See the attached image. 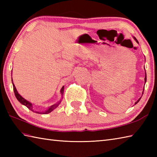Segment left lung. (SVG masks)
Listing matches in <instances>:
<instances>
[{
  "instance_id": "8db88e82",
  "label": "left lung",
  "mask_w": 157,
  "mask_h": 157,
  "mask_svg": "<svg viewBox=\"0 0 157 157\" xmlns=\"http://www.w3.org/2000/svg\"><path fill=\"white\" fill-rule=\"evenodd\" d=\"M134 39L136 40V42H137L138 43V40H136V38H134ZM144 79H145V82H146V75L145 76V78H144ZM142 94H143V92H142ZM140 98H139V99L138 100V101H136V102H135V104H137V103H138V102L140 101Z\"/></svg>"
}]
</instances>
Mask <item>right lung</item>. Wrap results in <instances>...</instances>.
I'll use <instances>...</instances> for the list:
<instances>
[{
  "label": "right lung",
  "instance_id": "add662e5",
  "mask_svg": "<svg viewBox=\"0 0 157 157\" xmlns=\"http://www.w3.org/2000/svg\"><path fill=\"white\" fill-rule=\"evenodd\" d=\"M12 83H13V90H14V93H15V97L17 98V99L18 100L19 102L20 103H21L22 105H25V106H27V107H28L29 109H30L31 111H32L33 112H36V111H34V110H33V109H32V103H31V102H28V101H26L25 99H24V98H23L22 97V96H21L19 95V93L17 92V90H16V88H15V86L14 84H13V79H12ZM63 90H64V86H63L62 88H61V94H63ZM60 103H61V101H59V102H56V104L52 105L51 106H50V107H49L47 110H46V111H44V112H40V113H39V112H36V113H39V114H48V113H51V111H53V110L55 109L56 107H57V106L59 105Z\"/></svg>",
  "mask_w": 157,
  "mask_h": 157
}]
</instances>
